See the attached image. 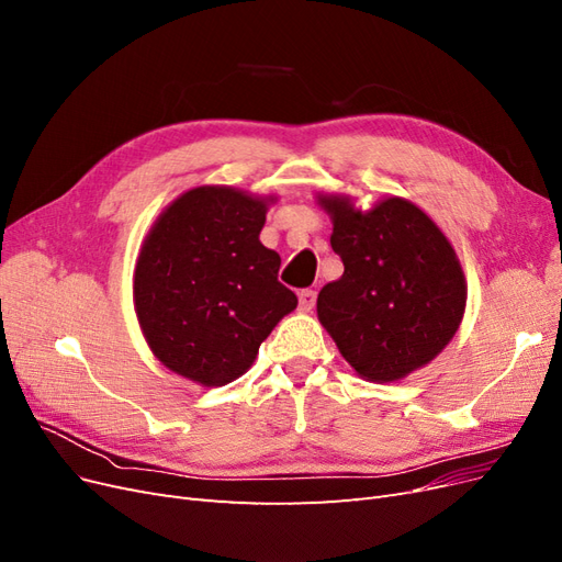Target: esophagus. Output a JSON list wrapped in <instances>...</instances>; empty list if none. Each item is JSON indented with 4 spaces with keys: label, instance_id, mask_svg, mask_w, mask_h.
<instances>
[{
    "label": "esophagus",
    "instance_id": "1",
    "mask_svg": "<svg viewBox=\"0 0 562 562\" xmlns=\"http://www.w3.org/2000/svg\"><path fill=\"white\" fill-rule=\"evenodd\" d=\"M297 300H300V310H302V312H312L314 304H316V291H312V288H307V291H302V293L297 295Z\"/></svg>",
    "mask_w": 562,
    "mask_h": 562
}]
</instances>
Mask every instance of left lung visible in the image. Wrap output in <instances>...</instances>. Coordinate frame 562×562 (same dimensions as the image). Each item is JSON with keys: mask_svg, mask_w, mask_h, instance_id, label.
Wrapping results in <instances>:
<instances>
[{"mask_svg": "<svg viewBox=\"0 0 562 562\" xmlns=\"http://www.w3.org/2000/svg\"><path fill=\"white\" fill-rule=\"evenodd\" d=\"M345 274L321 288L316 312L339 353L368 382H396L431 363L467 310V279L448 236L413 201L386 196L363 211L318 194Z\"/></svg>", "mask_w": 562, "mask_h": 562, "instance_id": "obj_1", "label": "left lung"}]
</instances>
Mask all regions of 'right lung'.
I'll return each instance as SVG.
<instances>
[{"mask_svg": "<svg viewBox=\"0 0 562 562\" xmlns=\"http://www.w3.org/2000/svg\"><path fill=\"white\" fill-rule=\"evenodd\" d=\"M277 196L201 184L168 203L140 246L133 304L151 353L176 375L225 386L297 307L260 232Z\"/></svg>", "mask_w": 562, "mask_h": 562, "instance_id": "obj_1", "label": "right lung"}]
</instances>
